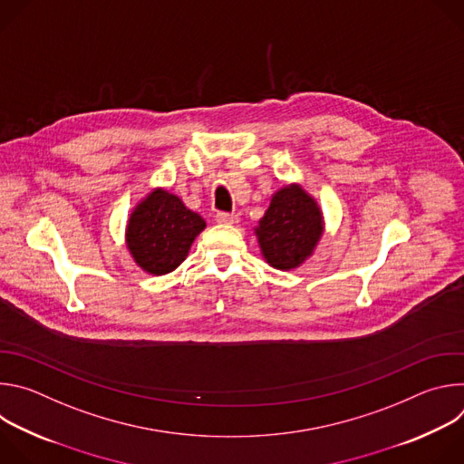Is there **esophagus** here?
Returning a JSON list of instances; mask_svg holds the SVG:
<instances>
[{
	"mask_svg": "<svg viewBox=\"0 0 464 464\" xmlns=\"http://www.w3.org/2000/svg\"><path fill=\"white\" fill-rule=\"evenodd\" d=\"M215 218H217L218 224H237L238 222V215L237 213H226V211L217 213Z\"/></svg>",
	"mask_w": 464,
	"mask_h": 464,
	"instance_id": "esophagus-1",
	"label": "esophagus"
}]
</instances>
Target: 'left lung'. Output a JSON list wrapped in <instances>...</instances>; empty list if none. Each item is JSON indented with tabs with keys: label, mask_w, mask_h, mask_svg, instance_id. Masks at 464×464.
Here are the masks:
<instances>
[{
	"label": "left lung",
	"mask_w": 464,
	"mask_h": 464,
	"mask_svg": "<svg viewBox=\"0 0 464 464\" xmlns=\"http://www.w3.org/2000/svg\"><path fill=\"white\" fill-rule=\"evenodd\" d=\"M323 229L321 211L297 185L276 192L258 222L256 237L262 255L274 268L290 270L312 253Z\"/></svg>",
	"instance_id": "obj_1"
}]
</instances>
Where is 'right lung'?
<instances>
[{"label":"right lung","instance_id":"1","mask_svg":"<svg viewBox=\"0 0 464 464\" xmlns=\"http://www.w3.org/2000/svg\"><path fill=\"white\" fill-rule=\"evenodd\" d=\"M206 220L185 208L178 196L154 190L131 213L128 222V247L143 270L163 276L185 260L196 235Z\"/></svg>","mask_w":464,"mask_h":464}]
</instances>
